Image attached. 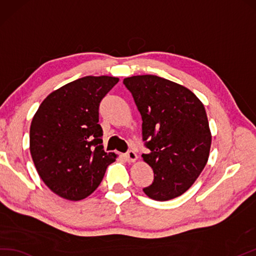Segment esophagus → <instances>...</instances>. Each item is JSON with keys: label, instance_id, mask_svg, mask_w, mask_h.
Segmentation results:
<instances>
[{"label": "esophagus", "instance_id": "esophagus-1", "mask_svg": "<svg viewBox=\"0 0 256 256\" xmlns=\"http://www.w3.org/2000/svg\"><path fill=\"white\" fill-rule=\"evenodd\" d=\"M124 156H126L128 162H134V161L138 158L137 154H136V152L132 151V150H129V151L126 153V154H124Z\"/></svg>", "mask_w": 256, "mask_h": 256}]
</instances>
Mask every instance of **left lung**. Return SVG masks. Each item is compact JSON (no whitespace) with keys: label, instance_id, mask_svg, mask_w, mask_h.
I'll list each match as a JSON object with an SVG mask.
<instances>
[{"label":"left lung","instance_id":"8db88e82","mask_svg":"<svg viewBox=\"0 0 256 256\" xmlns=\"http://www.w3.org/2000/svg\"><path fill=\"white\" fill-rule=\"evenodd\" d=\"M142 117V154L154 173L144 187L154 200L178 197L194 184L208 161L212 134L207 114L197 96L183 85L156 76L126 78Z\"/></svg>","mask_w":256,"mask_h":256}]
</instances>
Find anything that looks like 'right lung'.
I'll use <instances>...</instances> for the list:
<instances>
[{
  "instance_id": "1",
  "label": "right lung",
  "mask_w": 256,
  "mask_h": 256,
  "mask_svg": "<svg viewBox=\"0 0 256 256\" xmlns=\"http://www.w3.org/2000/svg\"><path fill=\"white\" fill-rule=\"evenodd\" d=\"M114 76H84L49 94L34 116L30 149L37 172L54 194L81 200L100 184L115 153L103 146L100 100L118 83Z\"/></svg>"
}]
</instances>
